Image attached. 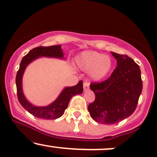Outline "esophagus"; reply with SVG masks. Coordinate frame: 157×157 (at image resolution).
<instances>
[{
  "mask_svg": "<svg viewBox=\"0 0 157 157\" xmlns=\"http://www.w3.org/2000/svg\"><path fill=\"white\" fill-rule=\"evenodd\" d=\"M83 89H84V91H86L89 89V82H83Z\"/></svg>",
  "mask_w": 157,
  "mask_h": 157,
  "instance_id": "1",
  "label": "esophagus"
}]
</instances>
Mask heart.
<instances>
[{
    "label": "heart",
    "mask_w": 157,
    "mask_h": 157,
    "mask_svg": "<svg viewBox=\"0 0 157 157\" xmlns=\"http://www.w3.org/2000/svg\"><path fill=\"white\" fill-rule=\"evenodd\" d=\"M79 68L89 71L92 80H101L109 75L113 67V61L109 56L94 51H86L80 53L76 58Z\"/></svg>",
    "instance_id": "heart-1"
}]
</instances>
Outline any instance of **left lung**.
Listing matches in <instances>:
<instances>
[{"label": "left lung", "mask_w": 157, "mask_h": 157, "mask_svg": "<svg viewBox=\"0 0 157 157\" xmlns=\"http://www.w3.org/2000/svg\"><path fill=\"white\" fill-rule=\"evenodd\" d=\"M111 53L117 60V67L107 80L90 84L95 100L88 106L93 119L105 124H113L130 116L142 91L139 65L127 55Z\"/></svg>", "instance_id": "1"}]
</instances>
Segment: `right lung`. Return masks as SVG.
<instances>
[{
  "instance_id": "1",
  "label": "right lung",
  "mask_w": 157,
  "mask_h": 157,
  "mask_svg": "<svg viewBox=\"0 0 157 157\" xmlns=\"http://www.w3.org/2000/svg\"><path fill=\"white\" fill-rule=\"evenodd\" d=\"M63 55L64 53H63L61 45L48 46V47L39 46L31 50L30 52L22 58L19 69L17 72L16 78H15L17 95L21 105L33 116L39 118H44V119H56L64 114L65 110L68 107L71 98L76 94H82L83 92L82 81L80 80L76 86L65 87L63 92L60 93L59 97L56 98V101L48 106H42V107H39L31 104L24 95L22 91V77L26 67L31 62L41 56L64 59Z\"/></svg>"
}]
</instances>
